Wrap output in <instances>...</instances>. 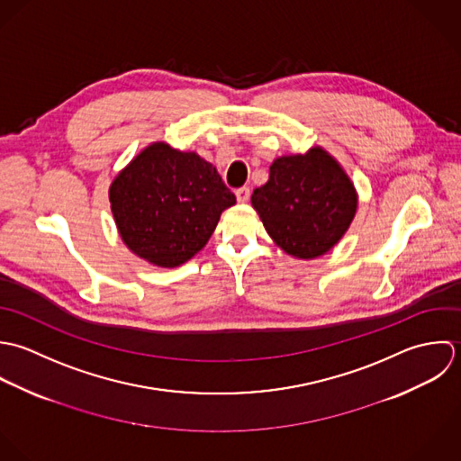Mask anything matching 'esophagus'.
Wrapping results in <instances>:
<instances>
[{
	"label": "esophagus",
	"instance_id": "esophagus-1",
	"mask_svg": "<svg viewBox=\"0 0 461 461\" xmlns=\"http://www.w3.org/2000/svg\"><path fill=\"white\" fill-rule=\"evenodd\" d=\"M235 195H237V201L239 203H248L249 201V195H251V190L248 186H240L235 190Z\"/></svg>",
	"mask_w": 461,
	"mask_h": 461
}]
</instances>
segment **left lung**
<instances>
[{"label":"left lung","mask_w":461,"mask_h":461,"mask_svg":"<svg viewBox=\"0 0 461 461\" xmlns=\"http://www.w3.org/2000/svg\"><path fill=\"white\" fill-rule=\"evenodd\" d=\"M251 203L277 246L297 258L328 253L348 231L357 192L340 166L321 148L276 158L269 182Z\"/></svg>","instance_id":"left-lung-1"}]
</instances>
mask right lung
Masks as SVG:
<instances>
[{
	"mask_svg": "<svg viewBox=\"0 0 461 461\" xmlns=\"http://www.w3.org/2000/svg\"><path fill=\"white\" fill-rule=\"evenodd\" d=\"M110 203L135 255L158 267H178L203 249L237 197L199 155L157 142L119 173Z\"/></svg>",
	"mask_w": 461,
	"mask_h": 461,
	"instance_id": "add662e5",
	"label": "right lung"
}]
</instances>
